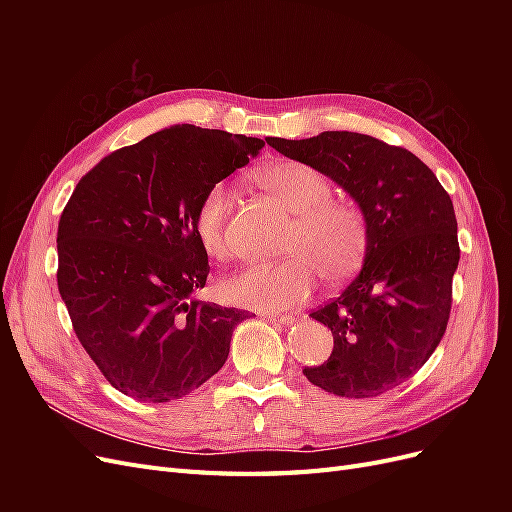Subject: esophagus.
Segmentation results:
<instances>
[{
  "label": "esophagus",
  "mask_w": 512,
  "mask_h": 512,
  "mask_svg": "<svg viewBox=\"0 0 512 512\" xmlns=\"http://www.w3.org/2000/svg\"><path fill=\"white\" fill-rule=\"evenodd\" d=\"M262 318H267L273 324H292L294 322L292 314H265Z\"/></svg>",
  "instance_id": "obj_1"
}]
</instances>
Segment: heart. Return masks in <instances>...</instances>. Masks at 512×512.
Here are the masks:
<instances>
[{"mask_svg": "<svg viewBox=\"0 0 512 512\" xmlns=\"http://www.w3.org/2000/svg\"><path fill=\"white\" fill-rule=\"evenodd\" d=\"M256 181L294 220L286 232V258L250 265L222 284L230 305L256 312H286L314 292L318 275L327 284H344L359 273L369 250V224L359 205L331 198V181L314 166L277 160L256 170ZM230 190L215 183L203 194L194 213V235L209 258L230 254Z\"/></svg>", "mask_w": 512, "mask_h": 512, "instance_id": "heart-1", "label": "heart"}]
</instances>
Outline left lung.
I'll return each instance as SVG.
<instances>
[{"mask_svg":"<svg viewBox=\"0 0 512 512\" xmlns=\"http://www.w3.org/2000/svg\"><path fill=\"white\" fill-rule=\"evenodd\" d=\"M267 143L342 185L369 224L361 273L312 312L331 329L333 352L305 367V378L354 399L395 389L427 363L451 318L459 265L451 196L412 151L374 136L339 130Z\"/></svg>","mask_w":512,"mask_h":512,"instance_id":"obj_1","label":"left lung"}]
</instances>
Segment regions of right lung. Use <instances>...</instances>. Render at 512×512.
Listing matches in <instances>:
<instances>
[{"mask_svg": "<svg viewBox=\"0 0 512 512\" xmlns=\"http://www.w3.org/2000/svg\"><path fill=\"white\" fill-rule=\"evenodd\" d=\"M262 147L183 123L108 153L76 183L57 228V286L81 346L123 395L179 399L226 363L247 312L194 299L209 275L194 213Z\"/></svg>", "mask_w": 512, "mask_h": 512, "instance_id": "add662e5", "label": "right lung"}]
</instances>
